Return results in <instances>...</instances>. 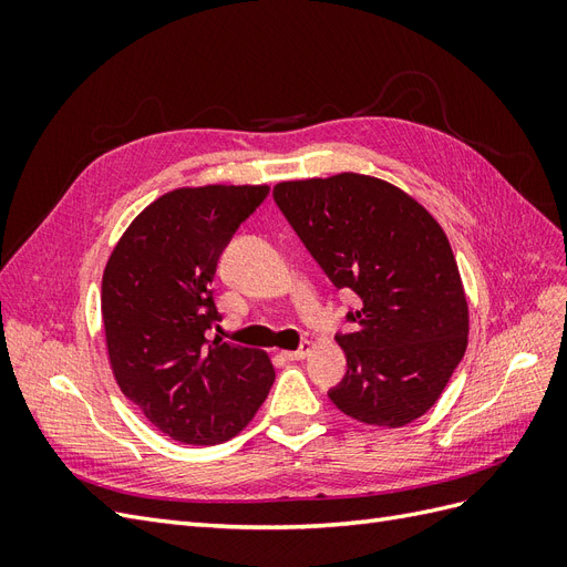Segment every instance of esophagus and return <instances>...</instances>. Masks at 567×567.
I'll return each instance as SVG.
<instances>
[{
    "label": "esophagus",
    "instance_id": "esophagus-1",
    "mask_svg": "<svg viewBox=\"0 0 567 567\" xmlns=\"http://www.w3.org/2000/svg\"><path fill=\"white\" fill-rule=\"evenodd\" d=\"M312 352V348H310V342H305V346H300L298 350H284L281 352V357L284 359H288V362H300V359H305L307 354Z\"/></svg>",
    "mask_w": 567,
    "mask_h": 567
}]
</instances>
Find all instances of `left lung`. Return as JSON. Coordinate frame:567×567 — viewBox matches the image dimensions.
I'll list each match as a JSON object with an SVG mask.
<instances>
[{
	"mask_svg": "<svg viewBox=\"0 0 567 567\" xmlns=\"http://www.w3.org/2000/svg\"><path fill=\"white\" fill-rule=\"evenodd\" d=\"M274 200L336 288L357 293L338 336L348 371L331 402L354 421L402 427L447 388L468 346V302L447 234L394 184L340 173L279 182Z\"/></svg>",
	"mask_w": 567,
	"mask_h": 567,
	"instance_id": "obj_1",
	"label": "left lung"
}]
</instances>
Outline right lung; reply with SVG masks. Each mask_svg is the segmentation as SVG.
Segmentation results:
<instances>
[{
  "label": "right lung",
  "instance_id": "obj_1",
  "mask_svg": "<svg viewBox=\"0 0 567 567\" xmlns=\"http://www.w3.org/2000/svg\"><path fill=\"white\" fill-rule=\"evenodd\" d=\"M267 194V184L175 188L134 217L106 262L101 317L113 375L177 442L231 440L274 383L267 352L205 338L219 321V255Z\"/></svg>",
  "mask_w": 567,
  "mask_h": 567
}]
</instances>
